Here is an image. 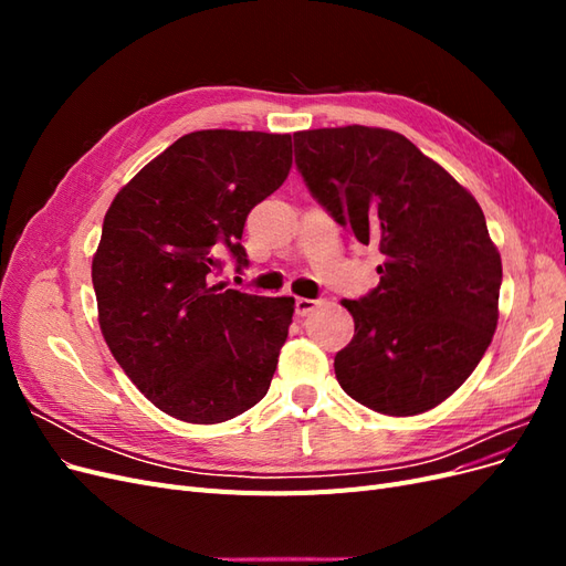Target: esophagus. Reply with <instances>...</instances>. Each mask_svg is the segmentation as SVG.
Here are the masks:
<instances>
[{
    "mask_svg": "<svg viewBox=\"0 0 566 566\" xmlns=\"http://www.w3.org/2000/svg\"><path fill=\"white\" fill-rule=\"evenodd\" d=\"M316 306H318L316 300H306V297H297V300H295V312H297V316H306L312 310H316Z\"/></svg>",
    "mask_w": 566,
    "mask_h": 566,
    "instance_id": "esophagus-1",
    "label": "esophagus"
}]
</instances>
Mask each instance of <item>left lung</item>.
<instances>
[{
	"mask_svg": "<svg viewBox=\"0 0 566 566\" xmlns=\"http://www.w3.org/2000/svg\"><path fill=\"white\" fill-rule=\"evenodd\" d=\"M293 139L312 196L382 254L378 287L342 300L354 337L337 382L378 413H424L470 378L499 323L503 264L484 212L403 134L349 125Z\"/></svg>",
	"mask_w": 566,
	"mask_h": 566,
	"instance_id": "8db88e82",
	"label": "left lung"
}]
</instances>
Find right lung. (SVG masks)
Returning <instances> with one entry per match:
<instances>
[{
    "instance_id": "1",
    "label": "right lung",
    "mask_w": 566,
    "mask_h": 566,
    "mask_svg": "<svg viewBox=\"0 0 566 566\" xmlns=\"http://www.w3.org/2000/svg\"><path fill=\"white\" fill-rule=\"evenodd\" d=\"M290 165V134L191 132L111 202L92 262L98 325L127 378L167 416L224 422L269 391L295 300L214 276L224 254L248 266L245 219Z\"/></svg>"
}]
</instances>
